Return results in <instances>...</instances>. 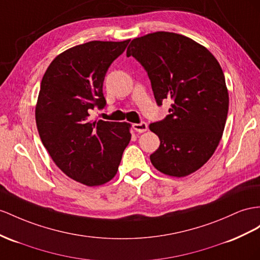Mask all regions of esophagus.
Masks as SVG:
<instances>
[{
  "label": "esophagus",
  "instance_id": "1",
  "mask_svg": "<svg viewBox=\"0 0 260 260\" xmlns=\"http://www.w3.org/2000/svg\"><path fill=\"white\" fill-rule=\"evenodd\" d=\"M133 128H134L136 132L138 133H144L148 129V124L145 122H141V123H136L133 125Z\"/></svg>",
  "mask_w": 260,
  "mask_h": 260
}]
</instances>
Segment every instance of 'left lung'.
I'll return each instance as SVG.
<instances>
[{"label": "left lung", "instance_id": "left-lung-1", "mask_svg": "<svg viewBox=\"0 0 260 260\" xmlns=\"http://www.w3.org/2000/svg\"><path fill=\"white\" fill-rule=\"evenodd\" d=\"M126 56L147 72L158 106L171 100L161 121L149 125L160 139L150 155L165 175L184 177L197 171L214 154L229 112V93L221 66L203 46L168 31L133 39Z\"/></svg>", "mask_w": 260, "mask_h": 260}]
</instances>
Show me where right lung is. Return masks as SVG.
<instances>
[{
  "label": "right lung",
  "mask_w": 260,
  "mask_h": 260,
  "mask_svg": "<svg viewBox=\"0 0 260 260\" xmlns=\"http://www.w3.org/2000/svg\"><path fill=\"white\" fill-rule=\"evenodd\" d=\"M129 41H93L57 56L46 70L36 105L39 136L52 160L69 178L89 187L116 175L131 141L129 124L90 119L106 105V72Z\"/></svg>",
  "instance_id": "1"
}]
</instances>
